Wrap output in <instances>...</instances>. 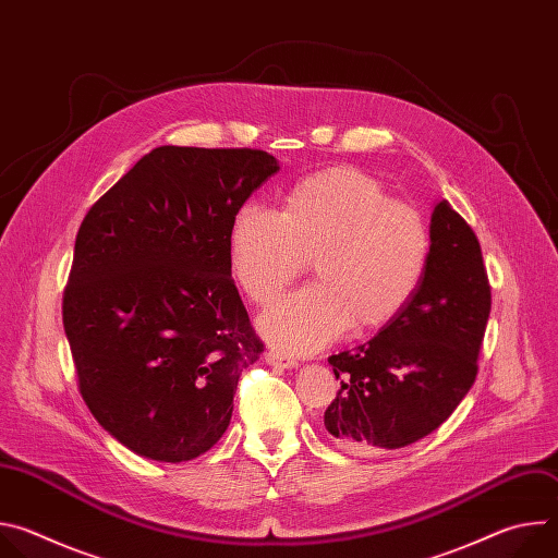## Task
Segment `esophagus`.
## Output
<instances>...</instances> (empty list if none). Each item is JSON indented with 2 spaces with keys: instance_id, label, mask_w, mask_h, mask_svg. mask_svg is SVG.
Masks as SVG:
<instances>
[{
  "instance_id": "obj_1",
  "label": "esophagus",
  "mask_w": 558,
  "mask_h": 558,
  "mask_svg": "<svg viewBox=\"0 0 558 558\" xmlns=\"http://www.w3.org/2000/svg\"><path fill=\"white\" fill-rule=\"evenodd\" d=\"M265 362L269 366H276V368H295L298 366V362L293 357H289V355H284L280 351H274V349L265 353Z\"/></svg>"
}]
</instances>
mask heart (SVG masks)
Returning a JSON list of instances; mask_svg holds the SVG:
<instances>
[{
    "instance_id": "1",
    "label": "heart",
    "mask_w": 558,
    "mask_h": 558,
    "mask_svg": "<svg viewBox=\"0 0 558 558\" xmlns=\"http://www.w3.org/2000/svg\"><path fill=\"white\" fill-rule=\"evenodd\" d=\"M428 252L422 216L353 168L300 181L282 211L245 203L229 231L231 274L256 304L271 302L313 256L317 280L258 320L271 344L300 355L325 349L351 325H388L415 295Z\"/></svg>"
}]
</instances>
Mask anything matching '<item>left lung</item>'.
<instances>
[{"label":"left lung","instance_id":"obj_1","mask_svg":"<svg viewBox=\"0 0 558 558\" xmlns=\"http://www.w3.org/2000/svg\"><path fill=\"white\" fill-rule=\"evenodd\" d=\"M490 315L482 247L468 222L439 201L422 282L366 344L329 357L340 390L325 428L347 452L404 448L439 428L476 377Z\"/></svg>","mask_w":558,"mask_h":558}]
</instances>
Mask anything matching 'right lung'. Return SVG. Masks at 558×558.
I'll list each match as a JSON object with an SVG mask.
<instances>
[{
  "label": "right lung",
  "mask_w": 558,
  "mask_h": 558,
  "mask_svg": "<svg viewBox=\"0 0 558 558\" xmlns=\"http://www.w3.org/2000/svg\"><path fill=\"white\" fill-rule=\"evenodd\" d=\"M278 161L263 149L163 145L76 233L63 329L95 420L132 452L181 463L227 430L263 342L229 267L235 211Z\"/></svg>",
  "instance_id": "obj_1"
}]
</instances>
